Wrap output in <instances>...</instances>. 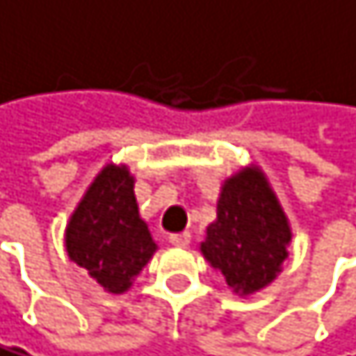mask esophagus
I'll return each instance as SVG.
<instances>
[{
	"mask_svg": "<svg viewBox=\"0 0 356 356\" xmlns=\"http://www.w3.org/2000/svg\"><path fill=\"white\" fill-rule=\"evenodd\" d=\"M168 241H170V245H175V247H188V243H190V232H177V234H170Z\"/></svg>",
	"mask_w": 356,
	"mask_h": 356,
	"instance_id": "esophagus-1",
	"label": "esophagus"
}]
</instances>
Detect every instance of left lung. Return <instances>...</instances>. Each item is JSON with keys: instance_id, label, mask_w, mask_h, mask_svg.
<instances>
[{"instance_id": "8db88e82", "label": "left lung", "mask_w": 356, "mask_h": 356, "mask_svg": "<svg viewBox=\"0 0 356 356\" xmlns=\"http://www.w3.org/2000/svg\"><path fill=\"white\" fill-rule=\"evenodd\" d=\"M289 241L291 232L278 199L260 170L247 168L225 181L216 221L208 227L201 252L236 293L247 296L275 278Z\"/></svg>"}]
</instances>
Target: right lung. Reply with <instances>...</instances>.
I'll use <instances>...</instances> for the list:
<instances>
[{
    "instance_id": "obj_1",
    "label": "right lung",
    "mask_w": 356,
    "mask_h": 356,
    "mask_svg": "<svg viewBox=\"0 0 356 356\" xmlns=\"http://www.w3.org/2000/svg\"><path fill=\"white\" fill-rule=\"evenodd\" d=\"M67 256L109 293H124L155 252L138 214L133 177L124 166H106L67 225Z\"/></svg>"
}]
</instances>
